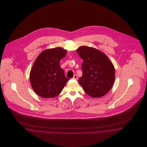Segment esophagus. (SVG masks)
<instances>
[{"mask_svg":"<svg viewBox=\"0 0 147 147\" xmlns=\"http://www.w3.org/2000/svg\"><path fill=\"white\" fill-rule=\"evenodd\" d=\"M78 75H74V77H73V79H75V80H77L78 79Z\"/></svg>","mask_w":147,"mask_h":147,"instance_id":"1","label":"esophagus"}]
</instances>
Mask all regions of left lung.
Segmentation results:
<instances>
[{
  "mask_svg": "<svg viewBox=\"0 0 147 147\" xmlns=\"http://www.w3.org/2000/svg\"><path fill=\"white\" fill-rule=\"evenodd\" d=\"M77 53L83 60V76L79 83L85 93L93 98L104 96L115 80V69L104 53L88 46H80Z\"/></svg>",
  "mask_w": 147,
  "mask_h": 147,
  "instance_id": "8db88e82",
  "label": "left lung"
}]
</instances>
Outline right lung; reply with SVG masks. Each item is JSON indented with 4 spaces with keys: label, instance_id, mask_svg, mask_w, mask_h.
<instances>
[{
    "label": "right lung",
    "instance_id": "right-lung-1",
    "mask_svg": "<svg viewBox=\"0 0 147 147\" xmlns=\"http://www.w3.org/2000/svg\"><path fill=\"white\" fill-rule=\"evenodd\" d=\"M66 54L62 47L47 49L36 59L30 73V82L34 91L42 98L57 96L69 80L59 63Z\"/></svg>",
    "mask_w": 147,
    "mask_h": 147
}]
</instances>
